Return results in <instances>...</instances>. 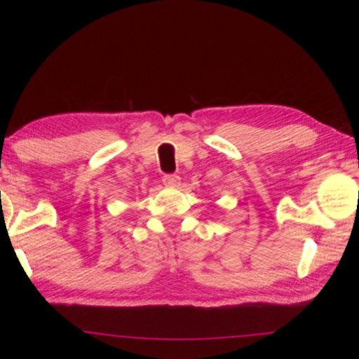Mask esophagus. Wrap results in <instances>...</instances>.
Masks as SVG:
<instances>
[{"label":"esophagus","mask_w":359,"mask_h":359,"mask_svg":"<svg viewBox=\"0 0 359 359\" xmlns=\"http://www.w3.org/2000/svg\"><path fill=\"white\" fill-rule=\"evenodd\" d=\"M163 184L166 187H177L180 184V177L177 174H165L163 175Z\"/></svg>","instance_id":"1"}]
</instances>
